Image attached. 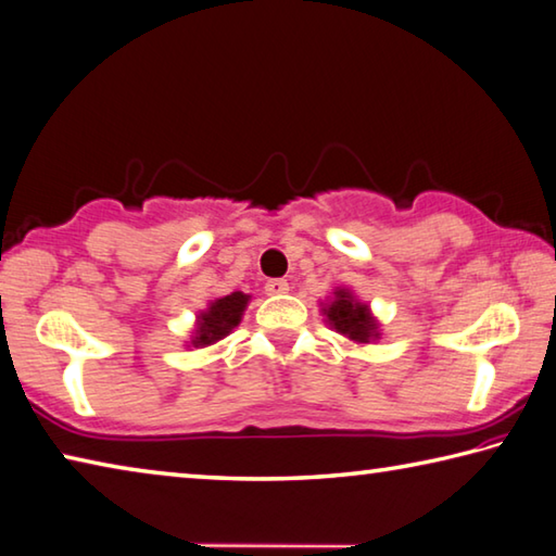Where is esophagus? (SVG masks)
I'll return each instance as SVG.
<instances>
[{
	"label": "esophagus",
	"instance_id": "esophagus-1",
	"mask_svg": "<svg viewBox=\"0 0 556 556\" xmlns=\"http://www.w3.org/2000/svg\"><path fill=\"white\" fill-rule=\"evenodd\" d=\"M265 291H267L269 296L287 294V291H289V281H287V279H269L267 285H265Z\"/></svg>",
	"mask_w": 556,
	"mask_h": 556
}]
</instances>
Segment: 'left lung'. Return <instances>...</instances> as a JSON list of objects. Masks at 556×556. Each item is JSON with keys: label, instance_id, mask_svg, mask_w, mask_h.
<instances>
[{"label": "left lung", "instance_id": "1", "mask_svg": "<svg viewBox=\"0 0 556 556\" xmlns=\"http://www.w3.org/2000/svg\"><path fill=\"white\" fill-rule=\"evenodd\" d=\"M321 314L324 321L333 328L336 333H341L348 341L357 345H368L380 341V321L370 312V304L357 299L353 289L336 287L331 296L321 301Z\"/></svg>", "mask_w": 556, "mask_h": 556}]
</instances>
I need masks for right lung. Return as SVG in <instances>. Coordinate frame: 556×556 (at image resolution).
<instances>
[{
  "label": "right lung",
  "instance_id": "right-lung-1",
  "mask_svg": "<svg viewBox=\"0 0 556 556\" xmlns=\"http://www.w3.org/2000/svg\"><path fill=\"white\" fill-rule=\"evenodd\" d=\"M248 304L250 294H242V291H232L228 296L211 299L208 306L195 314V326L188 348H208L223 341L225 336H230L232 328L240 326Z\"/></svg>",
  "mask_w": 556,
  "mask_h": 556
}]
</instances>
